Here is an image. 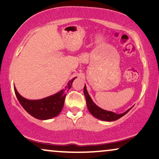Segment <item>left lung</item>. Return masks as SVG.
I'll return each instance as SVG.
<instances>
[{
  "instance_id": "left-lung-1",
  "label": "left lung",
  "mask_w": 159,
  "mask_h": 159,
  "mask_svg": "<svg viewBox=\"0 0 159 159\" xmlns=\"http://www.w3.org/2000/svg\"><path fill=\"white\" fill-rule=\"evenodd\" d=\"M84 95H85L86 106H87L89 111L92 114V115H93L94 116V117L97 118L98 120H103V121H106V122L115 121V120L120 119V117L123 116L125 114H127L128 112L132 108V107L130 108L129 109H128L127 111H125L124 113H122V114H116L113 111H106V110H104L103 108H100L99 106H98L95 103H94L93 100H92L91 97L89 96V93H88L86 85H84Z\"/></svg>"
}]
</instances>
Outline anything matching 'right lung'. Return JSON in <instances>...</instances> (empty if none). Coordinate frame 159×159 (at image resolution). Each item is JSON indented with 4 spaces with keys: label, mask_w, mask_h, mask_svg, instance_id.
I'll return each instance as SVG.
<instances>
[{
    "label": "right lung",
    "mask_w": 159,
    "mask_h": 159,
    "mask_svg": "<svg viewBox=\"0 0 159 159\" xmlns=\"http://www.w3.org/2000/svg\"><path fill=\"white\" fill-rule=\"evenodd\" d=\"M76 78V77H75ZM75 78L68 82L65 89H61L57 93L39 100H29L23 98L18 93L15 86V92L17 100L24 109L32 116L38 120H45L59 115L65 104L66 92L71 88L72 84Z\"/></svg>",
    "instance_id": "1"
}]
</instances>
